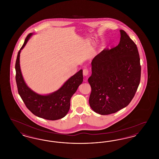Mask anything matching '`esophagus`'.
Masks as SVG:
<instances>
[{
    "instance_id": "esophagus-1",
    "label": "esophagus",
    "mask_w": 159,
    "mask_h": 159,
    "mask_svg": "<svg viewBox=\"0 0 159 159\" xmlns=\"http://www.w3.org/2000/svg\"><path fill=\"white\" fill-rule=\"evenodd\" d=\"M89 73V71L88 70V69H84L83 70V75L84 76H87L88 75Z\"/></svg>"
}]
</instances>
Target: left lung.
<instances>
[{"mask_svg":"<svg viewBox=\"0 0 159 159\" xmlns=\"http://www.w3.org/2000/svg\"><path fill=\"white\" fill-rule=\"evenodd\" d=\"M119 45L104 49L92 61L89 105L101 115L115 113L128 106L140 82V58L135 43L120 30Z\"/></svg>","mask_w":159,"mask_h":159,"instance_id":"1","label":"left lung"}]
</instances>
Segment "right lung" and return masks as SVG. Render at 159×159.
I'll list each match as a JSON object with an SVG mask.
<instances>
[{
  "label": "right lung",
  "mask_w": 159,
  "mask_h": 159,
  "mask_svg": "<svg viewBox=\"0 0 159 159\" xmlns=\"http://www.w3.org/2000/svg\"><path fill=\"white\" fill-rule=\"evenodd\" d=\"M34 33H30L25 38L19 51L16 63V82L18 93L27 108L39 117L49 120H56L65 117L70 107V99L78 87L83 82V70L81 69L71 76L60 88L49 94L42 95L30 89L25 83L21 71L20 57L21 50Z\"/></svg>",
  "instance_id": "right-lung-1"
}]
</instances>
